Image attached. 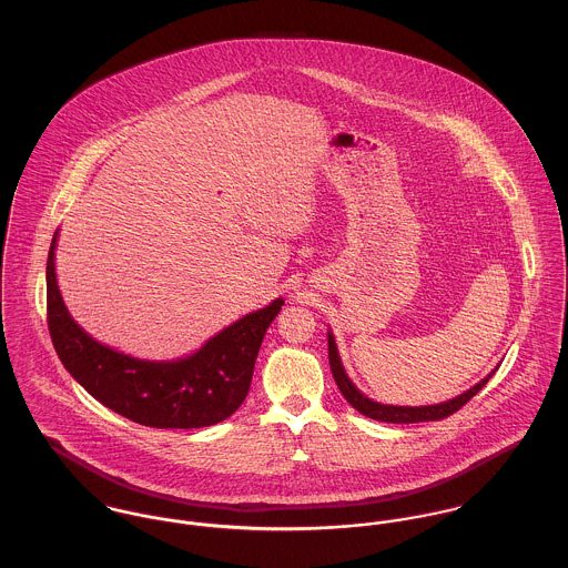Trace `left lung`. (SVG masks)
Returning a JSON list of instances; mask_svg holds the SVG:
<instances>
[{"mask_svg":"<svg viewBox=\"0 0 568 568\" xmlns=\"http://www.w3.org/2000/svg\"><path fill=\"white\" fill-rule=\"evenodd\" d=\"M327 358H329L332 376H334V381H336V385H338L343 398H345L349 405L354 406L358 413H363V415H367V417H372V419L392 422V424H413V422L444 419V417L453 415L455 410H459L473 396H477V394L486 387L487 381L491 378V374L496 372V369L489 372L481 383H477L475 387H470V389L464 392L462 396H457V398H453V400H446V403H439V405H383V403H376V400L367 398L365 394H361V389L349 381V376L345 374V367H343V363H341L338 347H336V341H334L332 329H327Z\"/></svg>","mask_w":568,"mask_h":568,"instance_id":"1","label":"left lung"}]
</instances>
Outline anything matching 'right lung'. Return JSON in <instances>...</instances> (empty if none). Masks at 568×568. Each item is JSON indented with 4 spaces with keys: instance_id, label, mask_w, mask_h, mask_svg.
<instances>
[{
    "instance_id": "add662e5",
    "label": "right lung",
    "mask_w": 568,
    "mask_h": 568,
    "mask_svg": "<svg viewBox=\"0 0 568 568\" xmlns=\"http://www.w3.org/2000/svg\"><path fill=\"white\" fill-rule=\"evenodd\" d=\"M57 239L59 232L45 268L48 327L61 363L87 394L153 428L212 426L243 405L264 332L284 306L282 297L223 327L183 358H135L95 341L70 315L57 282Z\"/></svg>"
}]
</instances>
